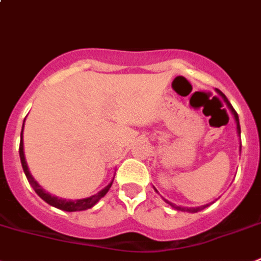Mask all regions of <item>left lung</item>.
Here are the masks:
<instances>
[{"instance_id": "8db88e82", "label": "left lung", "mask_w": 261, "mask_h": 261, "mask_svg": "<svg viewBox=\"0 0 261 261\" xmlns=\"http://www.w3.org/2000/svg\"><path fill=\"white\" fill-rule=\"evenodd\" d=\"M216 92L219 93V94L224 98V101H225V103L228 105L229 110H230L231 114L234 115V119H236V123H237V132H238V135H241V126H240V119H238V114H237L236 110L233 109V106H231V105H230V102L228 101V98L225 97V94L220 92L219 89H216ZM164 200H166V202L168 203L169 205H172V207H173L174 210H177V211H184V212H198V211H200V210L205 208V207H208V205H210V204H205V205H200V207H181V205H176V204H173V203L168 202V200H167V199H164Z\"/></svg>"}]
</instances>
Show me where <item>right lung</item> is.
Listing matches in <instances>:
<instances>
[{
    "label": "right lung",
    "instance_id": "add662e5",
    "mask_svg": "<svg viewBox=\"0 0 261 261\" xmlns=\"http://www.w3.org/2000/svg\"><path fill=\"white\" fill-rule=\"evenodd\" d=\"M23 128H24V123H23ZM19 155H20V162H21V167H23V171H24L25 176H27V180L28 182L31 184V186L33 188V190L37 193V195L40 198L45 200L46 203H49L50 205L53 207H56V208L59 210H63V211L67 212H75V211H84V210H88V208H92L93 205L98 202V200L103 198L105 195L107 194V191L110 190L112 185V180L109 185L106 186L105 189H102L99 193L97 194L92 195L89 198H84V199H75V200H71V199H63V198H58V197H54V195L49 194L41 186L38 185L37 181L32 177V174H31L30 169H28L27 166V162H25V156H24V149H23V129H21V133H20V146H19Z\"/></svg>",
    "mask_w": 261,
    "mask_h": 261
}]
</instances>
